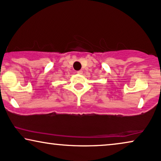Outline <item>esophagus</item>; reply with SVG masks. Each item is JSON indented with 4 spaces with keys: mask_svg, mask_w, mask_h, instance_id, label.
Instances as JSON below:
<instances>
[{
    "mask_svg": "<svg viewBox=\"0 0 161 161\" xmlns=\"http://www.w3.org/2000/svg\"><path fill=\"white\" fill-rule=\"evenodd\" d=\"M77 73H78V74H79V75H82L83 74V71L82 70H79V71H78V72H77Z\"/></svg>",
    "mask_w": 161,
    "mask_h": 161,
    "instance_id": "obj_1",
    "label": "esophagus"
}]
</instances>
